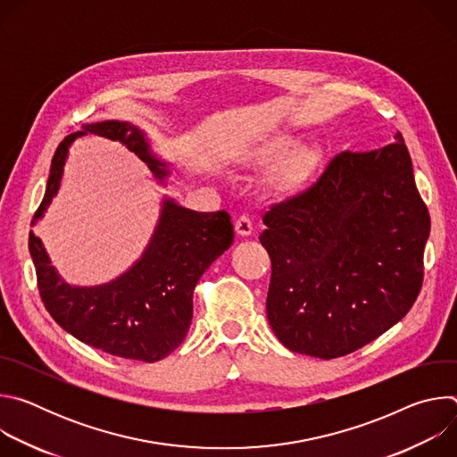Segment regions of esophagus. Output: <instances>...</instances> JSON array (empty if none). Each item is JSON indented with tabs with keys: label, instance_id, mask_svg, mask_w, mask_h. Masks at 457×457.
I'll list each match as a JSON object with an SVG mask.
<instances>
[{
	"label": "esophagus",
	"instance_id": "1",
	"mask_svg": "<svg viewBox=\"0 0 457 457\" xmlns=\"http://www.w3.org/2000/svg\"><path fill=\"white\" fill-rule=\"evenodd\" d=\"M235 231H237V235H240V237H249V235L253 233V222H251V219H249L247 215L238 217L237 222H235Z\"/></svg>",
	"mask_w": 457,
	"mask_h": 457
}]
</instances>
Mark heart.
I'll return each instance as SVG.
<instances>
[{"label":"heart","mask_w":457,"mask_h":457,"mask_svg":"<svg viewBox=\"0 0 457 457\" xmlns=\"http://www.w3.org/2000/svg\"><path fill=\"white\" fill-rule=\"evenodd\" d=\"M296 146V141L293 139H278L268 145L258 155V162L271 164L280 159H284L293 148ZM314 168V154L311 150H298L295 152L278 170L277 173V182L280 187H295L307 180Z\"/></svg>","instance_id":"heart-1"}]
</instances>
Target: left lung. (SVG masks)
<instances>
[{
	"label": "left lung",
	"mask_w": 457,
	"mask_h": 457,
	"mask_svg": "<svg viewBox=\"0 0 457 457\" xmlns=\"http://www.w3.org/2000/svg\"><path fill=\"white\" fill-rule=\"evenodd\" d=\"M268 320L293 353L331 360L376 340L414 305L430 217L402 134L338 154L316 182L264 215Z\"/></svg>",
	"instance_id": "left-lung-1"
}]
</instances>
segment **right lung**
I'll use <instances>...</instances> for the list:
<instances>
[{
	"mask_svg": "<svg viewBox=\"0 0 457 457\" xmlns=\"http://www.w3.org/2000/svg\"><path fill=\"white\" fill-rule=\"evenodd\" d=\"M83 136L120 143L166 184L170 168L155 157L143 129L120 120L83 124L57 146L32 226L43 219L57 195L71 145ZM231 242L233 224L226 212H193L166 197L155 231L137 262L108 284L79 287L57 275L41 238L34 231L29 235L41 300L61 328L103 353L148 363L166 358L182 344L193 318V289Z\"/></svg>",
	"mask_w": 457,
	"mask_h": 457,
	"instance_id": "obj_1",
	"label": "right lung"
}]
</instances>
